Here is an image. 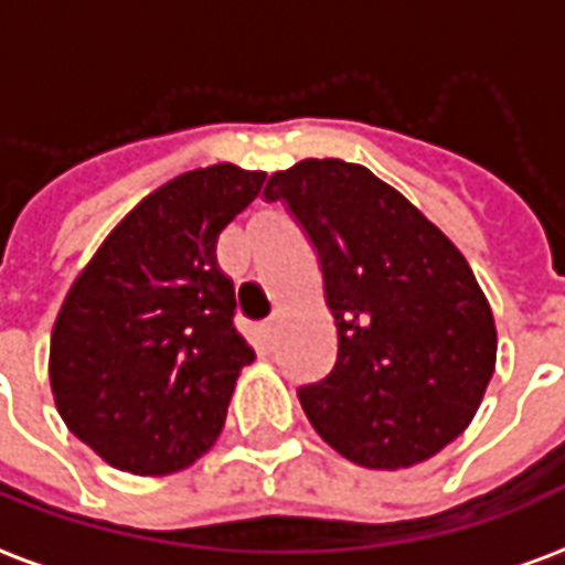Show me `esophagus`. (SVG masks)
Listing matches in <instances>:
<instances>
[{
  "instance_id": "obj_1",
  "label": "esophagus",
  "mask_w": 565,
  "mask_h": 565,
  "mask_svg": "<svg viewBox=\"0 0 565 565\" xmlns=\"http://www.w3.org/2000/svg\"><path fill=\"white\" fill-rule=\"evenodd\" d=\"M264 338L266 343H273V340L278 338V313H273V317L264 322Z\"/></svg>"
}]
</instances>
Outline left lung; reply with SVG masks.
I'll return each mask as SVG.
<instances>
[{
	"label": "left lung",
	"mask_w": 565,
	"mask_h": 565,
	"mask_svg": "<svg viewBox=\"0 0 565 565\" xmlns=\"http://www.w3.org/2000/svg\"><path fill=\"white\" fill-rule=\"evenodd\" d=\"M317 252L338 361L299 387L311 426L340 456L397 471L471 424L494 373L492 308L462 252L397 189L343 159L269 178Z\"/></svg>",
	"instance_id": "1"
}]
</instances>
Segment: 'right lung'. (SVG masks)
Masks as SVG:
<instances>
[{"label":"right lung","instance_id":"add662e5","mask_svg":"<svg viewBox=\"0 0 565 565\" xmlns=\"http://www.w3.org/2000/svg\"><path fill=\"white\" fill-rule=\"evenodd\" d=\"M264 180L227 162L180 174L127 213L64 299L50 340L55 406L120 471H180L225 426L254 350L234 329L215 239Z\"/></svg>","mask_w":565,"mask_h":565}]
</instances>
